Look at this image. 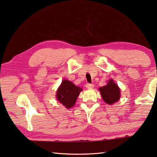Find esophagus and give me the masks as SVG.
<instances>
[{"label":"esophagus","mask_w":157,"mask_h":157,"mask_svg":"<svg viewBox=\"0 0 157 157\" xmlns=\"http://www.w3.org/2000/svg\"><path fill=\"white\" fill-rule=\"evenodd\" d=\"M86 87H87V89H92L93 87H94V84H90V83H87V84L86 85Z\"/></svg>","instance_id":"34e87169"}]
</instances>
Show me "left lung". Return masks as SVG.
Segmentation results:
<instances>
[{
  "label": "left lung",
  "mask_w": 157,
  "mask_h": 157,
  "mask_svg": "<svg viewBox=\"0 0 157 157\" xmlns=\"http://www.w3.org/2000/svg\"><path fill=\"white\" fill-rule=\"evenodd\" d=\"M98 90L100 91L103 100L108 104L113 105L120 100V87L112 79L109 80L106 85L100 87Z\"/></svg>",
  "instance_id": "left-lung-1"
}]
</instances>
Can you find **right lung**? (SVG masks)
<instances>
[{
	"label": "right lung",
	"instance_id": "right-lung-1",
	"mask_svg": "<svg viewBox=\"0 0 157 157\" xmlns=\"http://www.w3.org/2000/svg\"><path fill=\"white\" fill-rule=\"evenodd\" d=\"M82 91L81 87L75 86L70 80L63 79L57 90L56 98L65 108L70 109L74 107Z\"/></svg>",
	"mask_w": 157,
	"mask_h": 157
}]
</instances>
